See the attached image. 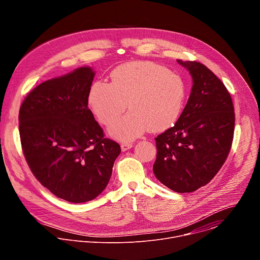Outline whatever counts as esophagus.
Listing matches in <instances>:
<instances>
[{"mask_svg": "<svg viewBox=\"0 0 260 260\" xmlns=\"http://www.w3.org/2000/svg\"><path fill=\"white\" fill-rule=\"evenodd\" d=\"M120 147H121V150L124 152V151H127L128 149H131V148L133 147V144L132 143H122L120 145Z\"/></svg>", "mask_w": 260, "mask_h": 260, "instance_id": "obj_1", "label": "esophagus"}]
</instances>
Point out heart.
<instances>
[{"mask_svg":"<svg viewBox=\"0 0 260 260\" xmlns=\"http://www.w3.org/2000/svg\"><path fill=\"white\" fill-rule=\"evenodd\" d=\"M186 100V84L178 74L158 63L137 60L116 67L111 82L95 81L88 104L98 120L107 125L127 107L129 112L109 127V135L131 141L148 128L162 132L178 120Z\"/></svg>","mask_w":260,"mask_h":260,"instance_id":"heart-1","label":"heart"}]
</instances>
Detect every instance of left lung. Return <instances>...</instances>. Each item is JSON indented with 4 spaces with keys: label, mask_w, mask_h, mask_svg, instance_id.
Here are the masks:
<instances>
[{
    "label": "left lung",
    "mask_w": 260,
    "mask_h": 260,
    "mask_svg": "<svg viewBox=\"0 0 260 260\" xmlns=\"http://www.w3.org/2000/svg\"><path fill=\"white\" fill-rule=\"evenodd\" d=\"M178 63L188 70L192 88L175 125L155 138V177L170 189L192 192L205 186L225 162L235 131V109L224 84L205 64Z\"/></svg>",
    "instance_id": "obj_1"
}]
</instances>
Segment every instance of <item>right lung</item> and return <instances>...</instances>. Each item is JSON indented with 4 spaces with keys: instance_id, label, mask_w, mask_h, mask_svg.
I'll return each instance as SVG.
<instances>
[{
    "instance_id": "right-lung-1",
    "label": "right lung",
    "mask_w": 260,
    "mask_h": 260,
    "mask_svg": "<svg viewBox=\"0 0 260 260\" xmlns=\"http://www.w3.org/2000/svg\"><path fill=\"white\" fill-rule=\"evenodd\" d=\"M89 67L47 80L34 88L19 110V135L25 160L44 187L70 203L101 194L121 149L104 138L88 109L94 78Z\"/></svg>"
}]
</instances>
